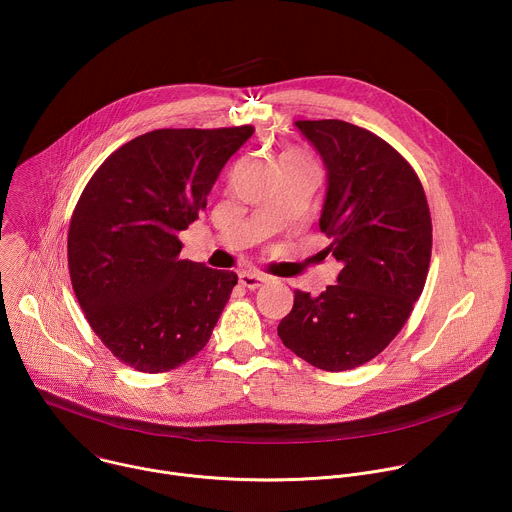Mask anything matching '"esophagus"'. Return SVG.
Instances as JSON below:
<instances>
[{
    "instance_id": "obj_1",
    "label": "esophagus",
    "mask_w": 512,
    "mask_h": 512,
    "mask_svg": "<svg viewBox=\"0 0 512 512\" xmlns=\"http://www.w3.org/2000/svg\"><path fill=\"white\" fill-rule=\"evenodd\" d=\"M239 281H241V285L247 287V289H257V287H261V285L267 281V277L261 275V273H253V271H243V273L239 275Z\"/></svg>"
}]
</instances>
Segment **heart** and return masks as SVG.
Wrapping results in <instances>:
<instances>
[{"instance_id": "obj_1", "label": "heart", "mask_w": 512, "mask_h": 512, "mask_svg": "<svg viewBox=\"0 0 512 512\" xmlns=\"http://www.w3.org/2000/svg\"><path fill=\"white\" fill-rule=\"evenodd\" d=\"M287 158H296V160H302L298 154H291V152H287V154H281V158H279V160H287Z\"/></svg>"}]
</instances>
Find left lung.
Here are the masks:
<instances>
[{"label":"left lung","instance_id":"1","mask_svg":"<svg viewBox=\"0 0 512 512\" xmlns=\"http://www.w3.org/2000/svg\"><path fill=\"white\" fill-rule=\"evenodd\" d=\"M326 166L320 231L340 263L320 296L294 291L277 334L322 371H350L375 358L419 300L431 259L423 186L379 135L340 119L296 121Z\"/></svg>","mask_w":512,"mask_h":512}]
</instances>
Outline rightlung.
I'll return each mask as SVG.
<instances>
[{"label":"right lung","instance_id":"add662e5","mask_svg":"<svg viewBox=\"0 0 512 512\" xmlns=\"http://www.w3.org/2000/svg\"><path fill=\"white\" fill-rule=\"evenodd\" d=\"M253 131L143 133L101 164L72 212V289L95 334L139 373H166L196 356L229 302L237 273L182 259L178 235Z\"/></svg>","mask_w":512,"mask_h":512}]
</instances>
